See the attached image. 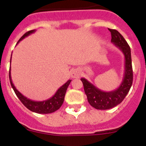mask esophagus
Masks as SVG:
<instances>
[{"instance_id": "esophagus-1", "label": "esophagus", "mask_w": 146, "mask_h": 146, "mask_svg": "<svg viewBox=\"0 0 146 146\" xmlns=\"http://www.w3.org/2000/svg\"><path fill=\"white\" fill-rule=\"evenodd\" d=\"M80 76V72L78 69H74L71 71V77L72 78H79Z\"/></svg>"}]
</instances>
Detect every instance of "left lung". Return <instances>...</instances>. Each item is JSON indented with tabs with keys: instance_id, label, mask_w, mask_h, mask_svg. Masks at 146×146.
<instances>
[{
	"instance_id": "1",
	"label": "left lung",
	"mask_w": 146,
	"mask_h": 146,
	"mask_svg": "<svg viewBox=\"0 0 146 146\" xmlns=\"http://www.w3.org/2000/svg\"><path fill=\"white\" fill-rule=\"evenodd\" d=\"M109 31L111 33V42H113L124 55V74L123 80L119 87L111 91H102L86 78H81L89 104L97 110L111 109L119 104L129 91L133 81L131 50L129 46L118 31L114 29H109Z\"/></svg>"
}]
</instances>
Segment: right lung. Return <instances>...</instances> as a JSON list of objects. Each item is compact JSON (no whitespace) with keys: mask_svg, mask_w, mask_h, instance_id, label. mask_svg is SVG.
<instances>
[{"mask_svg":"<svg viewBox=\"0 0 146 146\" xmlns=\"http://www.w3.org/2000/svg\"><path fill=\"white\" fill-rule=\"evenodd\" d=\"M35 31H36L35 30H31V31H28L27 33H25V34L23 35V36L20 38V40L18 41V42L17 44L19 43L21 40H23V38H25V37L28 36L31 34V33H34ZM11 59H10V63H11ZM9 80L13 90L15 91L17 96L19 98V99L21 101V102L23 103L28 110H30L31 111L34 112V113H40V114L52 113H53V112L58 110L61 107V105L63 104V103H64V97H65V94L66 92L67 88H68L69 85L70 84L71 81H72L71 80H69L66 82L65 84H64L61 87L59 88L58 89V91H56V93L54 94L52 97L50 98V99L44 100V101L37 102L33 101V100H31V99L25 97V96H23V94L15 88V86L13 84L12 80H11V67H10L9 69Z\"/></svg>","mask_w":146,"mask_h":146,"instance_id":"1","label":"right lung"}]
</instances>
